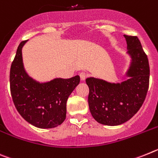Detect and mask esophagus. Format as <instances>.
I'll use <instances>...</instances> for the list:
<instances>
[{"label":"esophagus","mask_w":158,"mask_h":158,"mask_svg":"<svg viewBox=\"0 0 158 158\" xmlns=\"http://www.w3.org/2000/svg\"><path fill=\"white\" fill-rule=\"evenodd\" d=\"M79 76H80V79L82 81H84L85 79H86V78H87V75H86L84 72H81V73L79 74Z\"/></svg>","instance_id":"34e87169"}]
</instances>
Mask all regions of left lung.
<instances>
[{
  "label": "left lung",
  "mask_w": 158,
  "mask_h": 158,
  "mask_svg": "<svg viewBox=\"0 0 158 158\" xmlns=\"http://www.w3.org/2000/svg\"><path fill=\"white\" fill-rule=\"evenodd\" d=\"M124 37L130 58L124 75L127 79L121 83L94 77L86 79L90 114L98 123L106 126H118L130 120L142 106L149 88L147 56L137 36L124 35Z\"/></svg>",
  "instance_id": "obj_1"
}]
</instances>
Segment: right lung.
Listing matches in <instances>:
<instances>
[{"label":"right lung","instance_id":"add662e5","mask_svg":"<svg viewBox=\"0 0 158 158\" xmlns=\"http://www.w3.org/2000/svg\"><path fill=\"white\" fill-rule=\"evenodd\" d=\"M22 41L16 51L10 70V90L13 102L23 118L40 129H51L66 118L67 100L79 85L80 77L55 78L40 82L29 76L23 63Z\"/></svg>","mask_w":158,"mask_h":158}]
</instances>
